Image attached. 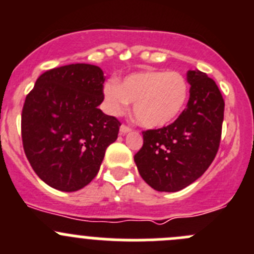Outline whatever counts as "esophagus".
Segmentation results:
<instances>
[{"label":"esophagus","instance_id":"34e87169","mask_svg":"<svg viewBox=\"0 0 254 254\" xmlns=\"http://www.w3.org/2000/svg\"><path fill=\"white\" fill-rule=\"evenodd\" d=\"M131 131H132V128H131V127H129V126H127V125H122L120 127L121 134H126V133H128V132H131Z\"/></svg>","mask_w":254,"mask_h":254}]
</instances>
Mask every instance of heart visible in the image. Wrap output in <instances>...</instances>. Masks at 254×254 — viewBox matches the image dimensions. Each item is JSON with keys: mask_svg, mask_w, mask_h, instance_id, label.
Segmentation results:
<instances>
[{"mask_svg": "<svg viewBox=\"0 0 254 254\" xmlns=\"http://www.w3.org/2000/svg\"><path fill=\"white\" fill-rule=\"evenodd\" d=\"M188 91L187 81L178 72L143 71L129 74L121 84L106 83L103 96L113 115H121L128 102L134 103L133 116L139 125L161 128L180 116Z\"/></svg>", "mask_w": 254, "mask_h": 254, "instance_id": "b5f03b06", "label": "heart"}]
</instances>
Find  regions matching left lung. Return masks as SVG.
<instances>
[{"label": "left lung", "instance_id": "obj_1", "mask_svg": "<svg viewBox=\"0 0 254 254\" xmlns=\"http://www.w3.org/2000/svg\"><path fill=\"white\" fill-rule=\"evenodd\" d=\"M190 100L180 117L158 129H147L134 154L138 172L159 192H177L201 177L221 143L224 101L206 73L188 71Z\"/></svg>", "mask_w": 254, "mask_h": 254}]
</instances>
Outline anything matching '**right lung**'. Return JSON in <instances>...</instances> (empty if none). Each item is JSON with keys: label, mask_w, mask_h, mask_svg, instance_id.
Here are the masks:
<instances>
[{"label": "right lung", "mask_w": 254, "mask_h": 254, "mask_svg": "<svg viewBox=\"0 0 254 254\" xmlns=\"http://www.w3.org/2000/svg\"><path fill=\"white\" fill-rule=\"evenodd\" d=\"M103 71L74 64L46 71L27 95L21 116L23 149L36 175L52 188L74 192L97 176L121 122L98 108Z\"/></svg>", "instance_id": "right-lung-1"}]
</instances>
